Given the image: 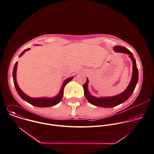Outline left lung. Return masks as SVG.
Instances as JSON below:
<instances>
[{"label":"left lung","instance_id":"1","mask_svg":"<svg viewBox=\"0 0 154 154\" xmlns=\"http://www.w3.org/2000/svg\"><path fill=\"white\" fill-rule=\"evenodd\" d=\"M114 50L117 52H120L129 55L128 57L131 58L133 62V73L131 79L128 86L123 93L112 97H102L98 98L91 95L89 92L88 88L89 80L87 79L86 83L83 85L85 96L90 103L96 106L103 108H112L124 102L131 95L138 82V69L136 65V62L133 57L132 53L128 49L121 46H114Z\"/></svg>","mask_w":154,"mask_h":154}]
</instances>
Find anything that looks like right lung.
Listing matches in <instances>:
<instances>
[{"label": "right lung", "mask_w": 154, "mask_h": 154, "mask_svg": "<svg viewBox=\"0 0 154 154\" xmlns=\"http://www.w3.org/2000/svg\"><path fill=\"white\" fill-rule=\"evenodd\" d=\"M30 50V48H27L26 49H25L20 55V57H21L25 52L27 51ZM17 65H18V62H16L14 67V69H13V73H12V75H13V80H14V85L15 87V89L17 91V92L18 93V94L20 96V97L24 99V100H26V102H27L28 103H30L32 105L35 106H37V107H50V106H54L57 104H58V103H60L62 97H63V89L65 86V85L69 82L71 80H72L74 78V77H69L67 79H66L62 85L60 93H58V95H57L56 96L54 97H51V98H48V97H38V98H32L29 96H27V94H26L24 93L19 88L17 80H16V72H17Z\"/></svg>", "instance_id": "1"}]
</instances>
